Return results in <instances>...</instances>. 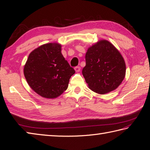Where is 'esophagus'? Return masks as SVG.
I'll use <instances>...</instances> for the list:
<instances>
[{
	"label": "esophagus",
	"instance_id": "esophagus-1",
	"mask_svg": "<svg viewBox=\"0 0 150 150\" xmlns=\"http://www.w3.org/2000/svg\"><path fill=\"white\" fill-rule=\"evenodd\" d=\"M75 71L76 72H79V71H81V67H79V66L75 67Z\"/></svg>",
	"mask_w": 150,
	"mask_h": 150
}]
</instances>
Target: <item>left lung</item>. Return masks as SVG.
I'll return each mask as SVG.
<instances>
[{
	"label": "left lung",
	"mask_w": 150,
	"mask_h": 150,
	"mask_svg": "<svg viewBox=\"0 0 150 150\" xmlns=\"http://www.w3.org/2000/svg\"><path fill=\"white\" fill-rule=\"evenodd\" d=\"M83 75L88 88L99 94L116 90L125 76V60L110 42L98 41L88 49Z\"/></svg>",
	"instance_id": "8db88e82"
}]
</instances>
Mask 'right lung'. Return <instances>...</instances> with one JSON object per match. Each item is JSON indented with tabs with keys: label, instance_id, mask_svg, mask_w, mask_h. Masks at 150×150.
Returning <instances> with one entry per match:
<instances>
[{
	"label": "right lung",
	"instance_id": "1",
	"mask_svg": "<svg viewBox=\"0 0 150 150\" xmlns=\"http://www.w3.org/2000/svg\"><path fill=\"white\" fill-rule=\"evenodd\" d=\"M62 45L49 43L32 51L24 66L28 84L44 98L54 99L68 87L69 79L75 73L61 52Z\"/></svg>",
	"mask_w": 150,
	"mask_h": 150
}]
</instances>
